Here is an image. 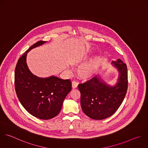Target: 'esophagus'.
I'll use <instances>...</instances> for the list:
<instances>
[{
  "mask_svg": "<svg viewBox=\"0 0 148 148\" xmlns=\"http://www.w3.org/2000/svg\"><path fill=\"white\" fill-rule=\"evenodd\" d=\"M77 85H78V83H77L76 82L73 81V82H72V88H77Z\"/></svg>",
  "mask_w": 148,
  "mask_h": 148,
  "instance_id": "34e87169",
  "label": "esophagus"
}]
</instances>
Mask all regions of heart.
I'll return each mask as SVG.
<instances>
[{
  "label": "heart",
  "mask_w": 148,
  "mask_h": 148,
  "mask_svg": "<svg viewBox=\"0 0 148 148\" xmlns=\"http://www.w3.org/2000/svg\"><path fill=\"white\" fill-rule=\"evenodd\" d=\"M87 57L88 56L87 53H83L73 60L72 64L75 66L82 64L87 59ZM99 60V56L96 55L87 63L82 65L77 70V75L79 77L84 80L92 77L96 72Z\"/></svg>",
  "instance_id": "obj_1"
}]
</instances>
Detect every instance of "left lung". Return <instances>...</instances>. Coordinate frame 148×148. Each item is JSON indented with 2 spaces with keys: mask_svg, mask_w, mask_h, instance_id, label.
<instances>
[{
  "mask_svg": "<svg viewBox=\"0 0 148 148\" xmlns=\"http://www.w3.org/2000/svg\"><path fill=\"white\" fill-rule=\"evenodd\" d=\"M119 72L117 82L108 85L99 76L78 85L83 112L94 120L110 117L118 109L125 96L128 87L127 65L121 60L112 62Z\"/></svg>",
  "mask_w": 148,
  "mask_h": 148,
  "instance_id": "obj_1",
  "label": "left lung"
}]
</instances>
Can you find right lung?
Returning a JSON list of instances; mask_svg holds the SVG:
<instances>
[{
    "label": "right lung",
    "instance_id": "add662e5",
    "mask_svg": "<svg viewBox=\"0 0 148 148\" xmlns=\"http://www.w3.org/2000/svg\"><path fill=\"white\" fill-rule=\"evenodd\" d=\"M39 41L19 58L15 69V89L20 102L32 116L43 120L56 117L61 111L63 102L72 89L70 80L54 76L42 78L34 75L27 64V53L46 43Z\"/></svg>",
    "mask_w": 148,
    "mask_h": 148
}]
</instances>
